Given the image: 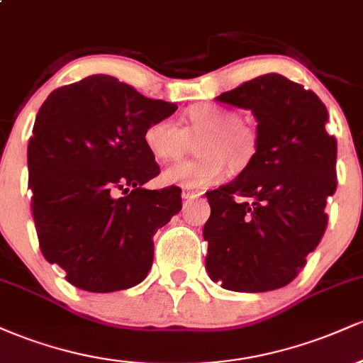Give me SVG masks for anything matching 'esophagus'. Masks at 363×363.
Returning a JSON list of instances; mask_svg holds the SVG:
<instances>
[{"mask_svg":"<svg viewBox=\"0 0 363 363\" xmlns=\"http://www.w3.org/2000/svg\"><path fill=\"white\" fill-rule=\"evenodd\" d=\"M203 194V191H191V189H184L182 191V198L184 199H194V198H199V196Z\"/></svg>","mask_w":363,"mask_h":363,"instance_id":"esophagus-1","label":"esophagus"}]
</instances>
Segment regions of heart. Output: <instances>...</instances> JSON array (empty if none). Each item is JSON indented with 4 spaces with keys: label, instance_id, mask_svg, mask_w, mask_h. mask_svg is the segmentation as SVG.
<instances>
[{
    "label": "heart",
    "instance_id": "heart-1",
    "mask_svg": "<svg viewBox=\"0 0 363 363\" xmlns=\"http://www.w3.org/2000/svg\"><path fill=\"white\" fill-rule=\"evenodd\" d=\"M199 158L181 162L164 172V181L186 189H206L227 176V164L240 172L252 164L259 150L256 128L240 121L235 111L203 102L187 107L182 128L170 119L152 121L143 131V143L160 164L181 158L196 141Z\"/></svg>",
    "mask_w": 363,
    "mask_h": 363
}]
</instances>
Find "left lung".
I'll return each mask as SVG.
<instances>
[{
    "label": "left lung",
    "mask_w": 363,
    "mask_h": 363,
    "mask_svg": "<svg viewBox=\"0 0 363 363\" xmlns=\"http://www.w3.org/2000/svg\"><path fill=\"white\" fill-rule=\"evenodd\" d=\"M216 99L252 111L259 150L237 179L206 193L208 274L234 291L281 289L306 266L328 227L324 208L338 184L328 109L314 91L277 73Z\"/></svg>",
    "instance_id": "8db88e82"
}]
</instances>
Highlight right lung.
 <instances>
[{
	"instance_id": "obj_1",
	"label": "right lung",
	"mask_w": 363,
	"mask_h": 363,
	"mask_svg": "<svg viewBox=\"0 0 363 363\" xmlns=\"http://www.w3.org/2000/svg\"><path fill=\"white\" fill-rule=\"evenodd\" d=\"M176 104L109 74L51 91L28 140V189L39 247L77 289L107 294L147 278L153 235L182 208L181 187L145 189L160 174L143 143Z\"/></svg>"
}]
</instances>
